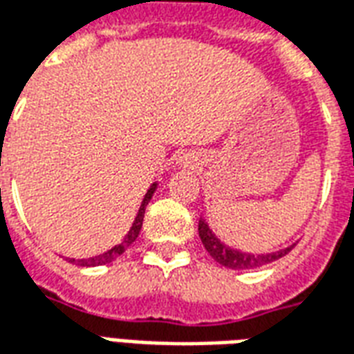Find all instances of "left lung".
<instances>
[{
  "mask_svg": "<svg viewBox=\"0 0 354 354\" xmlns=\"http://www.w3.org/2000/svg\"><path fill=\"white\" fill-rule=\"evenodd\" d=\"M199 237L203 241V245L207 248V252L214 258L220 266L227 267V269H235V271H241V269H254V267H261L271 263V261L279 260L282 256L294 248V245L286 246V248H281L277 252L269 254H252V252H243V250H237V248H231V246L223 245L220 239L216 237L212 230L208 227L207 220H199Z\"/></svg>",
  "mask_w": 354,
  "mask_h": 354,
  "instance_id": "1",
  "label": "left lung"
}]
</instances>
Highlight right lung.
I'll list each match as a JSON object with an SVG mask.
<instances>
[{
  "label": "right lung",
  "instance_id": "obj_1",
  "mask_svg": "<svg viewBox=\"0 0 354 354\" xmlns=\"http://www.w3.org/2000/svg\"><path fill=\"white\" fill-rule=\"evenodd\" d=\"M155 189H157V182H153L151 184V187L147 189V193L144 195V199H142V205H140L138 208V214H136V218H134V222H132V227L129 230V233L124 235V239L119 243V245L111 246L109 250H106L104 254H98V256H93V258H87V260H70V261H75L77 266L81 267H94V266H106V263H111L113 260H117L121 254L129 248V246L138 239L140 235V230H142V222H144V212H146V207L147 203L151 201V197H153Z\"/></svg>",
  "mask_w": 354,
  "mask_h": 354
}]
</instances>
